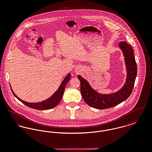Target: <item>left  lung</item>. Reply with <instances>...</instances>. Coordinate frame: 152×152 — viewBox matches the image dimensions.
Here are the masks:
<instances>
[{
  "mask_svg": "<svg viewBox=\"0 0 152 152\" xmlns=\"http://www.w3.org/2000/svg\"><path fill=\"white\" fill-rule=\"evenodd\" d=\"M118 46L124 56L127 69V79L124 86L116 93L110 94L98 93L91 88L88 82L80 75L78 79L80 82V92L84 101L91 107L98 109L110 108L126 100L132 91L137 74V66L131 45L126 42H120Z\"/></svg>",
  "mask_w": 152,
  "mask_h": 152,
  "instance_id": "1",
  "label": "left lung"
}]
</instances>
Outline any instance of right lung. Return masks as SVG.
I'll list each match as a JSON object with an SVG mask.
<instances>
[{
    "mask_svg": "<svg viewBox=\"0 0 152 152\" xmlns=\"http://www.w3.org/2000/svg\"><path fill=\"white\" fill-rule=\"evenodd\" d=\"M71 78V75L70 73H68V75L65 77L63 82H62L61 84L60 85L58 90L54 94L51 96H50L49 98H48L46 100L44 101H42L41 102H37V103H29L25 102L24 101L21 100L12 91L14 95L21 102H23L24 105H26L27 106L35 109L37 110H48L52 109L54 107L58 105L60 101L61 100L63 94L64 93L65 88L66 87V85L69 82Z\"/></svg>",
    "mask_w": 152,
    "mask_h": 152,
    "instance_id": "obj_1",
    "label": "right lung"
}]
</instances>
